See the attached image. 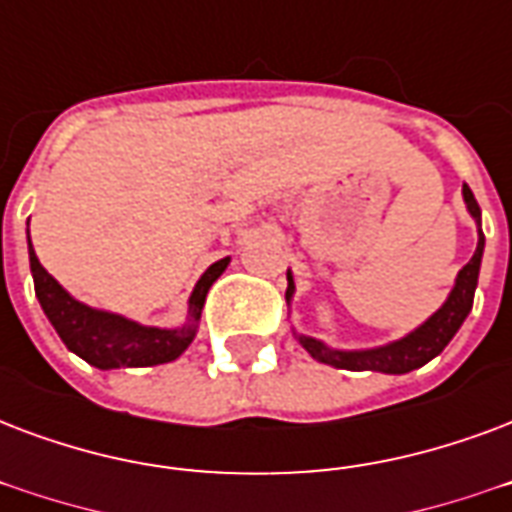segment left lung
Here are the masks:
<instances>
[{"mask_svg":"<svg viewBox=\"0 0 512 512\" xmlns=\"http://www.w3.org/2000/svg\"><path fill=\"white\" fill-rule=\"evenodd\" d=\"M464 204H467V212L473 214V220L478 222V247H475V255L470 257V263L464 265L459 276H456V284L448 300L443 306L432 314V317L419 325L413 333H408L400 341L386 343V346H378V349H362V351H341L330 349L317 338H308V335H298L300 346L314 357L317 362H325V365H333V368L343 370H378V373H392V376H400V373H411V370L427 365L429 360H435L440 351L446 349L448 341L454 338L456 330L462 327V322L467 319V314L473 311V298L475 287H478V271H481V257H483V230H481V206L475 201V195L470 187H462ZM287 303H290L292 292H295V282H292V273L287 271Z\"/></svg>","mask_w":512,"mask_h":512,"instance_id":"1","label":"left lung"}]
</instances>
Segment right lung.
Listing matches in <instances>:
<instances>
[{
    "instance_id": "obj_1",
    "label": "right lung",
    "mask_w": 512,
    "mask_h": 512,
    "mask_svg": "<svg viewBox=\"0 0 512 512\" xmlns=\"http://www.w3.org/2000/svg\"><path fill=\"white\" fill-rule=\"evenodd\" d=\"M29 263L31 276H34V292H37L39 306L56 327L66 349L83 357L88 365L99 370L112 368H152L163 362L177 360L179 354L193 343L201 308H204L206 292L217 282L230 257H222L214 265L206 268V273L195 284L190 303H187V322L182 327L166 330V327H147L120 314L99 311L74 300L61 284L50 276L42 263L34 255L29 239Z\"/></svg>"
}]
</instances>
